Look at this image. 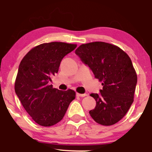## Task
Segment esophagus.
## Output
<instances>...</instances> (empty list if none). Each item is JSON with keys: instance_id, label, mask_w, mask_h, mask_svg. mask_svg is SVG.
<instances>
[{"instance_id": "esophagus-1", "label": "esophagus", "mask_w": 152, "mask_h": 152, "mask_svg": "<svg viewBox=\"0 0 152 152\" xmlns=\"http://www.w3.org/2000/svg\"><path fill=\"white\" fill-rule=\"evenodd\" d=\"M76 95H77V96L84 97V96H87V94H78V93H77V94H76Z\"/></svg>"}]
</instances>
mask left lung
<instances>
[{"mask_svg":"<svg viewBox=\"0 0 152 152\" xmlns=\"http://www.w3.org/2000/svg\"><path fill=\"white\" fill-rule=\"evenodd\" d=\"M75 53L102 82L100 94H91L96 102L89 114L99 124L110 126L126 115L134 102L137 76L132 60L119 47L105 42L82 44Z\"/></svg>","mask_w":152,"mask_h":152,"instance_id":"8db88e82","label":"left lung"}]
</instances>
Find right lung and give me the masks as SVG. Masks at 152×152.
I'll return each mask as SVG.
<instances>
[{
    "mask_svg": "<svg viewBox=\"0 0 152 152\" xmlns=\"http://www.w3.org/2000/svg\"><path fill=\"white\" fill-rule=\"evenodd\" d=\"M76 44L63 42L42 43L28 52L18 67L15 91L23 106L38 124L50 126L64 118L76 92L61 91L49 85L58 71L63 58Z\"/></svg>",
    "mask_w": 152,
    "mask_h": 152,
    "instance_id": "add662e5",
    "label": "right lung"
}]
</instances>
